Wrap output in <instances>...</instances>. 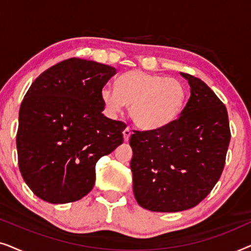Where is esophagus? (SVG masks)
Masks as SVG:
<instances>
[{
    "label": "esophagus",
    "instance_id": "esophagus-1",
    "mask_svg": "<svg viewBox=\"0 0 251 251\" xmlns=\"http://www.w3.org/2000/svg\"><path fill=\"white\" fill-rule=\"evenodd\" d=\"M131 133H132V131L129 126H126V128L123 130V138H125V142H128L130 136H131Z\"/></svg>",
    "mask_w": 251,
    "mask_h": 251
}]
</instances>
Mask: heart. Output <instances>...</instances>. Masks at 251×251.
I'll return each mask as SVG.
<instances>
[{"label":"heart","instance_id":"1","mask_svg":"<svg viewBox=\"0 0 251 251\" xmlns=\"http://www.w3.org/2000/svg\"><path fill=\"white\" fill-rule=\"evenodd\" d=\"M100 98L109 116L129 105L133 122L142 129L155 130L173 123L183 111L187 90L183 82L143 71H129L116 80V89L104 87Z\"/></svg>","mask_w":251,"mask_h":251}]
</instances>
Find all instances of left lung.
I'll return each instance as SVG.
<instances>
[{"mask_svg":"<svg viewBox=\"0 0 251 251\" xmlns=\"http://www.w3.org/2000/svg\"><path fill=\"white\" fill-rule=\"evenodd\" d=\"M179 74L191 88L179 118L130 137L133 194L151 211L177 212L200 203L221 177L231 139L225 105L200 78Z\"/></svg>","mask_w":251,"mask_h":251,"instance_id":"8db88e82","label":"left lung"}]
</instances>
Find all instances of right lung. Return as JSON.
I'll use <instances>...</instances> for the list:
<instances>
[{"instance_id": "obj_1", "label": "right lung", "mask_w": 251, "mask_h": 251, "mask_svg": "<svg viewBox=\"0 0 251 251\" xmlns=\"http://www.w3.org/2000/svg\"><path fill=\"white\" fill-rule=\"evenodd\" d=\"M114 67L71 58L43 72L24 98L18 163L33 193L49 203L77 201L92 190L96 163L123 143V122L102 114L100 91Z\"/></svg>"}]
</instances>
